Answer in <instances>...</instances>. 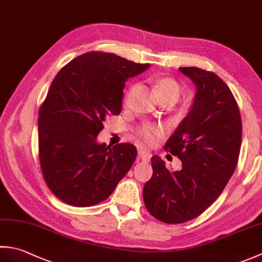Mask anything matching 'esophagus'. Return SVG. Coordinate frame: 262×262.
Here are the masks:
<instances>
[{
    "instance_id": "obj_1",
    "label": "esophagus",
    "mask_w": 262,
    "mask_h": 262,
    "mask_svg": "<svg viewBox=\"0 0 262 262\" xmlns=\"http://www.w3.org/2000/svg\"><path fill=\"white\" fill-rule=\"evenodd\" d=\"M138 158L142 159V160H144V161H148L151 158V153H150V151L142 150L141 148V150H138Z\"/></svg>"
}]
</instances>
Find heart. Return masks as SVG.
<instances>
[{"instance_id":"heart-1","label":"heart","mask_w":262,"mask_h":262,"mask_svg":"<svg viewBox=\"0 0 262 262\" xmlns=\"http://www.w3.org/2000/svg\"><path fill=\"white\" fill-rule=\"evenodd\" d=\"M156 90L158 92V95L160 96V99H167V97H172V99L178 100L181 96V86L176 80L171 78H161L156 83ZM133 92L134 89L129 91V93L127 95V102L130 100ZM138 136L141 137L142 141H144L147 144H152L155 142L158 136L162 133V128L155 124H144L140 129H138Z\"/></svg>"}]
</instances>
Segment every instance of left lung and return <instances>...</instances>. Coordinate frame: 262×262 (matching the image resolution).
Masks as SVG:
<instances>
[{
	"label": "left lung",
	"instance_id": "left-lung-1",
	"mask_svg": "<svg viewBox=\"0 0 262 262\" xmlns=\"http://www.w3.org/2000/svg\"><path fill=\"white\" fill-rule=\"evenodd\" d=\"M179 71L196 89L187 116L165 145L182 168L169 171L153 156V175L143 188L148 212L167 224L196 218L216 201L236 168L242 141L239 109L224 80L196 67Z\"/></svg>",
	"mask_w": 262,
	"mask_h": 262
}]
</instances>
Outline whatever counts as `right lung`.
Here are the masks:
<instances>
[{
	"instance_id": "1",
	"label": "right lung",
	"mask_w": 262,
	"mask_h": 262,
	"mask_svg": "<svg viewBox=\"0 0 262 262\" xmlns=\"http://www.w3.org/2000/svg\"><path fill=\"white\" fill-rule=\"evenodd\" d=\"M150 64L112 53L77 56L55 76L39 109L38 151L43 176L61 201L91 207L111 195L137 150L97 142L107 116L119 115L125 81Z\"/></svg>"
}]
</instances>
